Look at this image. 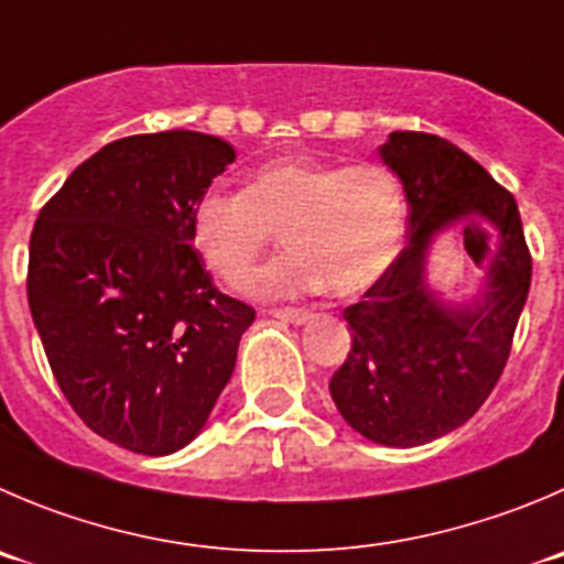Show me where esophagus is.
<instances>
[{"label": "esophagus", "mask_w": 564, "mask_h": 564, "mask_svg": "<svg viewBox=\"0 0 564 564\" xmlns=\"http://www.w3.org/2000/svg\"><path fill=\"white\" fill-rule=\"evenodd\" d=\"M273 318L279 321H288V324H304V321L313 318V313L310 310H302V307H282V310H271Z\"/></svg>", "instance_id": "34e87169"}]
</instances>
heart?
Masks as SVG:
<instances>
[{
  "label": "heart",
  "mask_w": 564,
  "mask_h": 564,
  "mask_svg": "<svg viewBox=\"0 0 564 564\" xmlns=\"http://www.w3.org/2000/svg\"><path fill=\"white\" fill-rule=\"evenodd\" d=\"M404 224V185L388 165L279 158L254 169L243 191L198 193L187 232L229 288L243 285L273 232H282L288 251L246 282L251 299L276 302L321 288L332 296L368 291L393 262Z\"/></svg>",
  "instance_id": "1"
}]
</instances>
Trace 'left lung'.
I'll return each mask as SVG.
<instances>
[{
	"mask_svg": "<svg viewBox=\"0 0 564 564\" xmlns=\"http://www.w3.org/2000/svg\"><path fill=\"white\" fill-rule=\"evenodd\" d=\"M379 154L404 182L410 235L366 296L343 310L351 351L329 393L354 432L412 448L463 426L492 393L532 285V254L512 193L452 141L390 132ZM454 223L486 273L470 305L440 303L422 276L433 235ZM479 231L491 240L487 252L475 249Z\"/></svg>",
	"mask_w": 564,
	"mask_h": 564,
	"instance_id": "8db88e82",
	"label": "left lung"
}]
</instances>
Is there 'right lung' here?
Here are the masks:
<instances>
[{"label": "right lung", "instance_id": "1", "mask_svg": "<svg viewBox=\"0 0 564 564\" xmlns=\"http://www.w3.org/2000/svg\"><path fill=\"white\" fill-rule=\"evenodd\" d=\"M229 163L235 149L205 132L121 138L37 213L26 299L46 359L85 426L127 452L163 457L202 432L254 321L187 232Z\"/></svg>", "mask_w": 564, "mask_h": 564}]
</instances>
